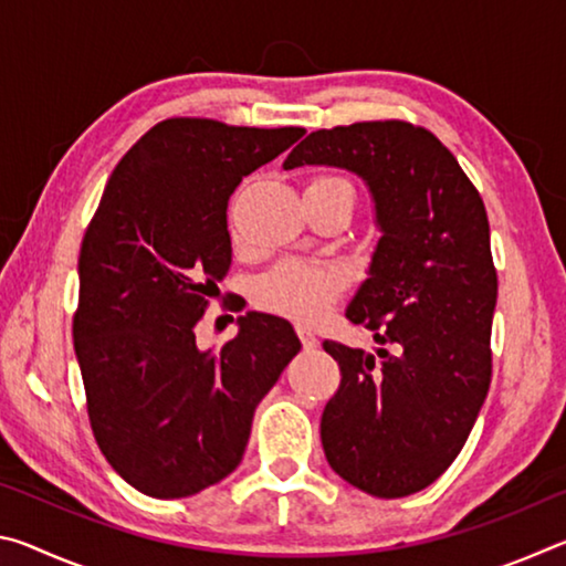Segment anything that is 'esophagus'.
<instances>
[{"instance_id": "esophagus-1", "label": "esophagus", "mask_w": 566, "mask_h": 566, "mask_svg": "<svg viewBox=\"0 0 566 566\" xmlns=\"http://www.w3.org/2000/svg\"><path fill=\"white\" fill-rule=\"evenodd\" d=\"M296 337L304 344V349H314L319 344L317 334L312 332V327H306V324H296Z\"/></svg>"}]
</instances>
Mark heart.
I'll use <instances>...</instances> for the list:
<instances>
[{"mask_svg": "<svg viewBox=\"0 0 566 566\" xmlns=\"http://www.w3.org/2000/svg\"><path fill=\"white\" fill-rule=\"evenodd\" d=\"M317 187H344L352 189L347 179L342 177H317L312 179L306 189ZM344 290V274L334 264L324 262H304V260H286L280 266L262 276L256 284V300L266 310L292 319H317L329 306L337 302Z\"/></svg>", "mask_w": 566, "mask_h": 566, "instance_id": "1", "label": "heart"}]
</instances>
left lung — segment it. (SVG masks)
<instances>
[{"mask_svg": "<svg viewBox=\"0 0 566 566\" xmlns=\"http://www.w3.org/2000/svg\"><path fill=\"white\" fill-rule=\"evenodd\" d=\"M304 165L354 171L375 199L381 237L347 319L381 347L324 342L342 381L324 407L322 447L352 486L397 500L447 472L490 391V219L452 151L409 122L312 132L284 159V169Z\"/></svg>", "mask_w": 566, "mask_h": 566, "instance_id": "left-lung-1", "label": "left lung"}]
</instances>
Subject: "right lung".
<instances>
[{
  "label": "right lung",
  "instance_id": "add662e5",
  "mask_svg": "<svg viewBox=\"0 0 566 566\" xmlns=\"http://www.w3.org/2000/svg\"><path fill=\"white\" fill-rule=\"evenodd\" d=\"M302 134L159 122L114 167L84 232L72 334L90 424L142 494L179 500L232 474L256 405L302 349L290 322L262 312L217 352L195 337L232 264L229 197Z\"/></svg>",
  "mask_w": 566,
  "mask_h": 566
}]
</instances>
